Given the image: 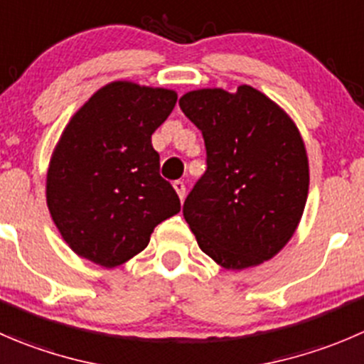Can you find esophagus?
<instances>
[{
    "mask_svg": "<svg viewBox=\"0 0 364 364\" xmlns=\"http://www.w3.org/2000/svg\"><path fill=\"white\" fill-rule=\"evenodd\" d=\"M174 190L176 192H178V196H179V199H185V196H186V186H185V183L183 181H174Z\"/></svg>",
    "mask_w": 364,
    "mask_h": 364,
    "instance_id": "34e87169",
    "label": "esophagus"
}]
</instances>
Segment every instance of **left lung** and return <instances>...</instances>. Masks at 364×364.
Segmentation results:
<instances>
[{
    "instance_id": "8db88e82",
    "label": "left lung",
    "mask_w": 364,
    "mask_h": 364,
    "mask_svg": "<svg viewBox=\"0 0 364 364\" xmlns=\"http://www.w3.org/2000/svg\"><path fill=\"white\" fill-rule=\"evenodd\" d=\"M203 132L206 172L183 204L200 250L228 270L257 267L294 236L309 190L304 140L290 115L249 85L179 100Z\"/></svg>"
}]
</instances>
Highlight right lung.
<instances>
[{
  "mask_svg": "<svg viewBox=\"0 0 364 364\" xmlns=\"http://www.w3.org/2000/svg\"><path fill=\"white\" fill-rule=\"evenodd\" d=\"M176 101L168 88L112 81L70 117L49 161L46 200L77 256L119 267L146 249L160 222L179 213L151 144Z\"/></svg>",
  "mask_w": 364,
  "mask_h": 364,
  "instance_id": "right-lung-1",
  "label": "right lung"
}]
</instances>
